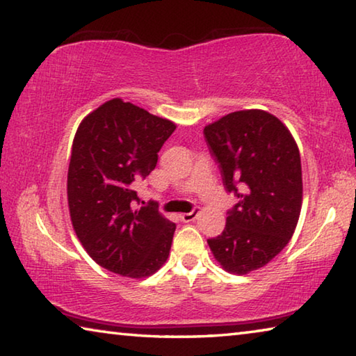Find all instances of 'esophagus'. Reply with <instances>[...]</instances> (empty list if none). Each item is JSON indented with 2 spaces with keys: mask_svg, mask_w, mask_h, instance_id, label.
Wrapping results in <instances>:
<instances>
[{
  "mask_svg": "<svg viewBox=\"0 0 356 356\" xmlns=\"http://www.w3.org/2000/svg\"><path fill=\"white\" fill-rule=\"evenodd\" d=\"M197 216H200V212H197V210H193V212H190V213L180 215V220H182L184 222H191V221H195Z\"/></svg>",
  "mask_w": 356,
  "mask_h": 356,
  "instance_id": "34e87169",
  "label": "esophagus"
}]
</instances>
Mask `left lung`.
Returning <instances> with one entry per match:
<instances>
[{
  "label": "left lung",
  "mask_w": 356,
  "mask_h": 356,
  "mask_svg": "<svg viewBox=\"0 0 356 356\" xmlns=\"http://www.w3.org/2000/svg\"><path fill=\"white\" fill-rule=\"evenodd\" d=\"M204 135L226 190L240 200L221 236L207 240L210 251L229 273L254 272L284 250L297 227L303 202L298 146L264 110L229 113L206 125Z\"/></svg>",
  "instance_id": "1"
}]
</instances>
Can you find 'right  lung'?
<instances>
[{"label":"right lung","instance_id":"obj_1","mask_svg":"<svg viewBox=\"0 0 356 356\" xmlns=\"http://www.w3.org/2000/svg\"><path fill=\"white\" fill-rule=\"evenodd\" d=\"M171 120L111 99L78 125L67 172L70 221L100 267L141 280L170 256L176 225L155 207L134 209L135 186L155 170Z\"/></svg>","mask_w":356,"mask_h":356}]
</instances>
